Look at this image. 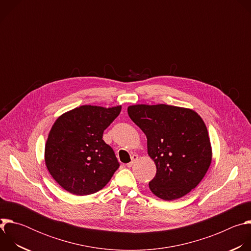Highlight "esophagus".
<instances>
[{
	"instance_id": "obj_1",
	"label": "esophagus",
	"mask_w": 251,
	"mask_h": 251,
	"mask_svg": "<svg viewBox=\"0 0 251 251\" xmlns=\"http://www.w3.org/2000/svg\"><path fill=\"white\" fill-rule=\"evenodd\" d=\"M131 159H132V161L130 162V163H128L127 164V166L130 168V167H132L137 161H138V156L137 155H132V157H131Z\"/></svg>"
}]
</instances>
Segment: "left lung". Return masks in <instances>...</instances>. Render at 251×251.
Returning <instances> with one entry per match:
<instances>
[{"label": "left lung", "mask_w": 251, "mask_h": 251, "mask_svg": "<svg viewBox=\"0 0 251 251\" xmlns=\"http://www.w3.org/2000/svg\"><path fill=\"white\" fill-rule=\"evenodd\" d=\"M131 120L147 137L157 172L151 192L164 201L180 199L205 176L212 159L206 126L193 109L166 104L128 106Z\"/></svg>", "instance_id": "left-lung-1"}]
</instances>
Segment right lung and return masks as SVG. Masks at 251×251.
<instances>
[{"mask_svg":"<svg viewBox=\"0 0 251 251\" xmlns=\"http://www.w3.org/2000/svg\"><path fill=\"white\" fill-rule=\"evenodd\" d=\"M121 108V105L108 108L82 105L55 120L46 143L45 162L62 189L76 196H87L110 181L119 163L102 136Z\"/></svg>","mask_w":251,"mask_h":251,"instance_id":"1","label":"right lung"}]
</instances>
